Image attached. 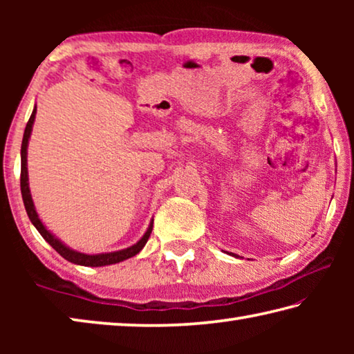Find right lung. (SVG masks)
<instances>
[{"mask_svg":"<svg viewBox=\"0 0 354 354\" xmlns=\"http://www.w3.org/2000/svg\"><path fill=\"white\" fill-rule=\"evenodd\" d=\"M35 112H37V107H34V111L29 117L26 128H25V134H23V142H21V175H20V187H21V196H23V203H25V209L28 212L29 220L32 221V225L37 227V231L40 232V236L45 239V241L55 248L59 254H61L64 259H67L68 262L77 263V266H86V267H103V266H111V263H117L122 262L124 259H129V257L136 256L139 251L145 247V243L148 242L149 234L153 231V221L149 223L148 230L143 237L140 239L139 242L134 243L133 247L120 250V251H113V253H103V254H84L80 253V251H75L59 241L57 237H55L51 234L50 231L46 230L41 223L37 212H35L34 203L31 198V192H29V183H28V142L29 137H31V131H32V124H34V118H35Z\"/></svg>","mask_w":354,"mask_h":354,"instance_id":"right-lung-1","label":"right lung"}]
</instances>
